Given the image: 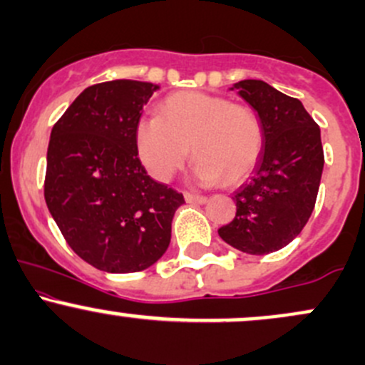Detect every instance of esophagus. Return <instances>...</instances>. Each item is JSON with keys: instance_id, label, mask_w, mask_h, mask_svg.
Segmentation results:
<instances>
[{"instance_id": "esophagus-1", "label": "esophagus", "mask_w": 365, "mask_h": 365, "mask_svg": "<svg viewBox=\"0 0 365 365\" xmlns=\"http://www.w3.org/2000/svg\"><path fill=\"white\" fill-rule=\"evenodd\" d=\"M185 200L188 204H206L207 202V199L206 197H202V195H197V194H185Z\"/></svg>"}]
</instances>
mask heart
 Segmentation results:
<instances>
[{"instance_id":"1","label":"heart","mask_w":365,"mask_h":365,"mask_svg":"<svg viewBox=\"0 0 365 365\" xmlns=\"http://www.w3.org/2000/svg\"><path fill=\"white\" fill-rule=\"evenodd\" d=\"M135 145L142 165L158 182H168L194 153V177L216 185L249 177L261 158L262 123L245 104L223 96L183 91L168 96L159 115L137 121Z\"/></svg>"}]
</instances>
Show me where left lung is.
Returning <instances> with one entry per match:
<instances>
[{
	"instance_id": "8db88e82",
	"label": "left lung",
	"mask_w": 365,
	"mask_h": 365,
	"mask_svg": "<svg viewBox=\"0 0 365 365\" xmlns=\"http://www.w3.org/2000/svg\"><path fill=\"white\" fill-rule=\"evenodd\" d=\"M230 91L257 113L264 145L254 177L233 195L235 217L217 233L240 252H276L302 232L312 215L324 166L321 130L299 99L269 83L249 78Z\"/></svg>"
}]
</instances>
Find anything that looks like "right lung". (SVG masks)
Returning a JSON list of instances; mask_svg holds the SVG:
<instances>
[{"label": "right lung", "mask_w": 365, "mask_h": 365, "mask_svg": "<svg viewBox=\"0 0 365 365\" xmlns=\"http://www.w3.org/2000/svg\"><path fill=\"white\" fill-rule=\"evenodd\" d=\"M158 89L125 78L96 83L51 130L46 204L73 252L106 273H137L161 259L185 202L149 177L137 153V121Z\"/></svg>", "instance_id": "1"}]
</instances>
